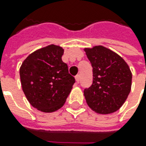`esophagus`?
I'll return each mask as SVG.
<instances>
[{"label": "esophagus", "instance_id": "34e87169", "mask_svg": "<svg viewBox=\"0 0 146 146\" xmlns=\"http://www.w3.org/2000/svg\"><path fill=\"white\" fill-rule=\"evenodd\" d=\"M80 75H77V76H76V80L77 83H79L80 82Z\"/></svg>", "mask_w": 146, "mask_h": 146}]
</instances>
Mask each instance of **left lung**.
Here are the masks:
<instances>
[{
    "instance_id": "8db88e82",
    "label": "left lung",
    "mask_w": 146,
    "mask_h": 146,
    "mask_svg": "<svg viewBox=\"0 0 146 146\" xmlns=\"http://www.w3.org/2000/svg\"><path fill=\"white\" fill-rule=\"evenodd\" d=\"M93 66V84L84 90L88 106L98 114L115 112L131 91L132 73L126 62L103 46L85 48Z\"/></svg>"
}]
</instances>
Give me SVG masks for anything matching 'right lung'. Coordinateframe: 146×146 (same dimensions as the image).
I'll list each match as a JSON object with an SVG mask.
<instances>
[{"label":"right lung","instance_id":"1","mask_svg":"<svg viewBox=\"0 0 146 146\" xmlns=\"http://www.w3.org/2000/svg\"><path fill=\"white\" fill-rule=\"evenodd\" d=\"M63 53L62 47L48 45L31 53L20 67L26 98L33 107L43 112L60 109L76 82L62 60Z\"/></svg>","mask_w":146,"mask_h":146}]
</instances>
